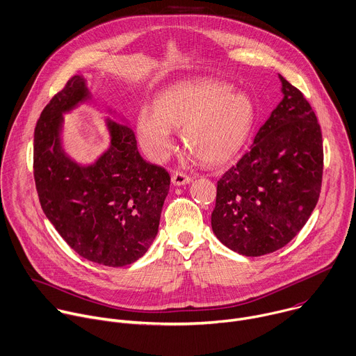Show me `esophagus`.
<instances>
[{
  "mask_svg": "<svg viewBox=\"0 0 356 356\" xmlns=\"http://www.w3.org/2000/svg\"><path fill=\"white\" fill-rule=\"evenodd\" d=\"M191 181V177L187 176L186 173H181V172H175L172 175V183L175 186H184V184H188Z\"/></svg>",
  "mask_w": 356,
  "mask_h": 356,
  "instance_id": "obj_1",
  "label": "esophagus"
}]
</instances>
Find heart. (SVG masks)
I'll list each match as a JSON object with an SVG mask.
<instances>
[{
    "label": "heart",
    "mask_w": 356,
    "mask_h": 356,
    "mask_svg": "<svg viewBox=\"0 0 356 356\" xmlns=\"http://www.w3.org/2000/svg\"><path fill=\"white\" fill-rule=\"evenodd\" d=\"M256 118L253 100L232 85L197 79L163 90L155 108L144 106L137 115V133L145 152L166 159L175 147L173 127L181 126L187 151L207 165H222L246 143Z\"/></svg>",
    "instance_id": "obj_1"
}]
</instances>
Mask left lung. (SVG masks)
<instances>
[{
	"label": "left lung",
	"instance_id": "obj_1",
	"mask_svg": "<svg viewBox=\"0 0 356 356\" xmlns=\"http://www.w3.org/2000/svg\"><path fill=\"white\" fill-rule=\"evenodd\" d=\"M284 95L250 151L218 180L211 225L230 250L259 257L288 245L321 188L323 138L303 93L280 75Z\"/></svg>",
	"mask_w": 356,
	"mask_h": 356
}]
</instances>
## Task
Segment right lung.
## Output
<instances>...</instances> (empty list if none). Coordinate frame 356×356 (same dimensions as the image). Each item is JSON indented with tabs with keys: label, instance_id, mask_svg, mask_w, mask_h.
Listing matches in <instances>:
<instances>
[{
	"label": "right lung",
	"instance_id": "1",
	"mask_svg": "<svg viewBox=\"0 0 356 356\" xmlns=\"http://www.w3.org/2000/svg\"><path fill=\"white\" fill-rule=\"evenodd\" d=\"M89 100L85 78L75 75L42 111L33 145L36 190L47 219L74 252L123 267L143 257L156 238L170 176L143 159L129 126L108 117V148L89 165L71 159L61 141L64 114Z\"/></svg>",
	"mask_w": 356,
	"mask_h": 356
}]
</instances>
